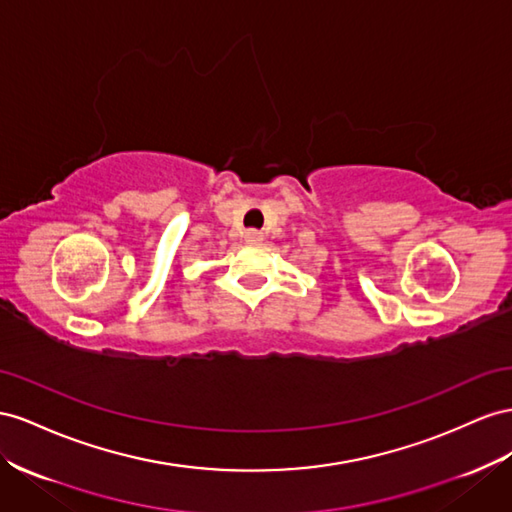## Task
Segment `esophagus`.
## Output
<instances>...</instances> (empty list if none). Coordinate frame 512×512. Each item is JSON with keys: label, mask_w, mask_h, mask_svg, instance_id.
Wrapping results in <instances>:
<instances>
[{"label": "esophagus", "mask_w": 512, "mask_h": 512, "mask_svg": "<svg viewBox=\"0 0 512 512\" xmlns=\"http://www.w3.org/2000/svg\"><path fill=\"white\" fill-rule=\"evenodd\" d=\"M245 241L252 243V245L260 243V241H262V232H258V230H247V232H245Z\"/></svg>", "instance_id": "obj_1"}]
</instances>
